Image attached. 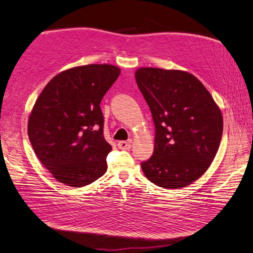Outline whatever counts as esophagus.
Returning <instances> with one entry per match:
<instances>
[{
	"label": "esophagus",
	"instance_id": "1",
	"mask_svg": "<svg viewBox=\"0 0 253 253\" xmlns=\"http://www.w3.org/2000/svg\"><path fill=\"white\" fill-rule=\"evenodd\" d=\"M117 146H118V148H121V149H129L131 147V144H130V141H118Z\"/></svg>",
	"mask_w": 253,
	"mask_h": 253
}]
</instances>
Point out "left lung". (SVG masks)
Wrapping results in <instances>:
<instances>
[{
  "mask_svg": "<svg viewBox=\"0 0 253 253\" xmlns=\"http://www.w3.org/2000/svg\"><path fill=\"white\" fill-rule=\"evenodd\" d=\"M135 79L156 129L154 154L141 163L142 172L165 189L190 185L207 171L219 149L221 111L190 73L140 67Z\"/></svg>",
  "mask_w": 253,
  "mask_h": 253,
  "instance_id": "8db88e82",
  "label": "left lung"
}]
</instances>
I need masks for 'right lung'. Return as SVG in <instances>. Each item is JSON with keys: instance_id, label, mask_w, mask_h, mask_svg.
I'll list each match as a JSON object with an SVG mask.
<instances>
[{"instance_id": "right-lung-1", "label": "right lung", "mask_w": 253, "mask_h": 253, "mask_svg": "<svg viewBox=\"0 0 253 253\" xmlns=\"http://www.w3.org/2000/svg\"><path fill=\"white\" fill-rule=\"evenodd\" d=\"M119 74L108 64L73 67L54 76L36 99L27 134L57 181L80 188L106 172L112 146L104 138L99 104Z\"/></svg>"}]
</instances>
